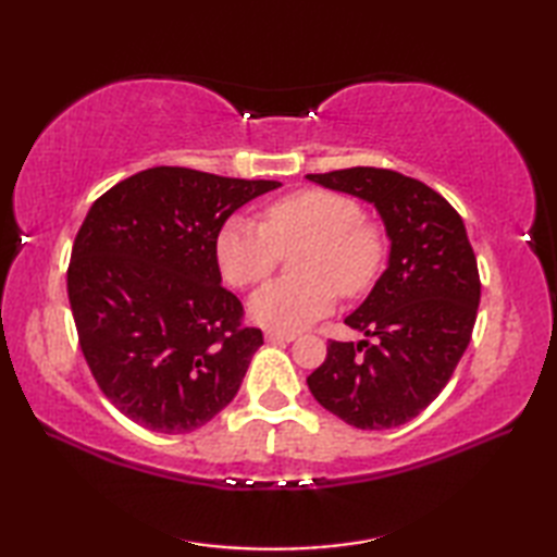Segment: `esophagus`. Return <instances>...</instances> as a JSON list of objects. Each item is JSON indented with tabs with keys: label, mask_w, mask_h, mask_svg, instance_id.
I'll return each mask as SVG.
<instances>
[{
	"label": "esophagus",
	"mask_w": 557,
	"mask_h": 557,
	"mask_svg": "<svg viewBox=\"0 0 557 557\" xmlns=\"http://www.w3.org/2000/svg\"><path fill=\"white\" fill-rule=\"evenodd\" d=\"M265 339L272 342V345H285V342L297 339V335H294V333H272V330H270V333H265Z\"/></svg>",
	"instance_id": "34e87169"
}]
</instances>
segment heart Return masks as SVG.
Masks as SVG:
<instances>
[{
  "label": "heart",
  "instance_id": "obj_1",
  "mask_svg": "<svg viewBox=\"0 0 557 557\" xmlns=\"http://www.w3.org/2000/svg\"><path fill=\"white\" fill-rule=\"evenodd\" d=\"M304 246L294 260L301 280L256 292L248 315L272 333H294L333 311L337 292L369 289L385 258V236L363 220L357 200L333 191H299L272 203L263 224L232 218L218 234L215 256L224 280L253 287L270 277L280 251Z\"/></svg>",
  "mask_w": 557,
  "mask_h": 557
}]
</instances>
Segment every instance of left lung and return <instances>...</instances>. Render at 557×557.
Masks as SVG:
<instances>
[{
  "label": "left lung",
  "mask_w": 557,
  "mask_h": 557,
  "mask_svg": "<svg viewBox=\"0 0 557 557\" xmlns=\"http://www.w3.org/2000/svg\"><path fill=\"white\" fill-rule=\"evenodd\" d=\"M306 180L371 203L389 239L385 272L345 318L363 339L330 342L306 383L345 423L395 429L441 395L469 347L481 299L474 248L459 212L411 176L351 168Z\"/></svg>",
  "instance_id": "1"
}]
</instances>
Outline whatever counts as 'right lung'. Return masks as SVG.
Segmentation results:
<instances>
[{"instance_id":"add662e5","label":"right lung","mask_w":557,"mask_h":557,"mask_svg":"<svg viewBox=\"0 0 557 557\" xmlns=\"http://www.w3.org/2000/svg\"><path fill=\"white\" fill-rule=\"evenodd\" d=\"M280 182L150 168L90 206L66 275L81 351L124 417L188 433L230 405L263 333L222 287V224Z\"/></svg>"}]
</instances>
